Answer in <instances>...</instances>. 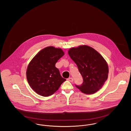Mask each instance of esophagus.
Wrapping results in <instances>:
<instances>
[{
    "mask_svg": "<svg viewBox=\"0 0 131 131\" xmlns=\"http://www.w3.org/2000/svg\"><path fill=\"white\" fill-rule=\"evenodd\" d=\"M67 80L68 81H70V82H73V81H74V79H73V78H68V79H67Z\"/></svg>",
    "mask_w": 131,
    "mask_h": 131,
    "instance_id": "esophagus-1",
    "label": "esophagus"
}]
</instances>
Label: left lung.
I'll return each mask as SVG.
<instances>
[{
    "label": "left lung",
    "mask_w": 131,
    "mask_h": 131,
    "mask_svg": "<svg viewBox=\"0 0 131 131\" xmlns=\"http://www.w3.org/2000/svg\"><path fill=\"white\" fill-rule=\"evenodd\" d=\"M68 54L83 78L81 85L75 86L87 94L98 91L106 81L108 74V65L103 57L92 48L85 45L71 48Z\"/></svg>",
    "instance_id": "left-lung-1"
}]
</instances>
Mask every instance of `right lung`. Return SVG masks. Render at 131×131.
<instances>
[{"mask_svg":"<svg viewBox=\"0 0 131 131\" xmlns=\"http://www.w3.org/2000/svg\"><path fill=\"white\" fill-rule=\"evenodd\" d=\"M64 54L61 49L48 47L40 51L29 63L26 71L27 80L39 95L44 97L52 95L66 81L55 66Z\"/></svg>","mask_w":131,"mask_h":131,"instance_id":"add662e5","label":"right lung"}]
</instances>
